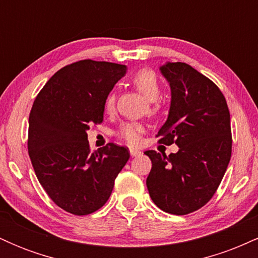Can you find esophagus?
Here are the masks:
<instances>
[{"instance_id":"esophagus-1","label":"esophagus","mask_w":258,"mask_h":258,"mask_svg":"<svg viewBox=\"0 0 258 258\" xmlns=\"http://www.w3.org/2000/svg\"><path fill=\"white\" fill-rule=\"evenodd\" d=\"M130 153H131V156H133V158H137L142 154V152H139L137 149H130Z\"/></svg>"}]
</instances>
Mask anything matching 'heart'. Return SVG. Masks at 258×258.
<instances>
[{"label": "heart", "mask_w": 258, "mask_h": 258, "mask_svg": "<svg viewBox=\"0 0 258 258\" xmlns=\"http://www.w3.org/2000/svg\"><path fill=\"white\" fill-rule=\"evenodd\" d=\"M132 85L138 92H141L148 100V111L150 114H155L159 110V98L161 96V85H160L158 76L153 70L142 69L132 76ZM105 111L111 112L115 108V94L110 93L105 98L104 103ZM144 128L141 123L125 122L117 130V136L121 139L127 142L131 146H137L141 142V135Z\"/></svg>", "instance_id": "b5f03b06"}]
</instances>
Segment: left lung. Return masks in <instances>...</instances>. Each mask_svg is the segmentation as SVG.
<instances>
[{
	"label": "left lung",
	"instance_id": "8db88e82",
	"mask_svg": "<svg viewBox=\"0 0 258 258\" xmlns=\"http://www.w3.org/2000/svg\"><path fill=\"white\" fill-rule=\"evenodd\" d=\"M160 73L170 85L171 104L159 143H176L178 152L144 153L152 160L147 188L159 209L180 216L205 205L226 173L232 155L230 114L220 88L190 65L167 61Z\"/></svg>",
	"mask_w": 258,
	"mask_h": 258
}]
</instances>
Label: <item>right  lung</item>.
<instances>
[{
  "instance_id": "right-lung-1",
  "label": "right lung",
  "mask_w": 258,
  "mask_h": 258,
  "mask_svg": "<svg viewBox=\"0 0 258 258\" xmlns=\"http://www.w3.org/2000/svg\"><path fill=\"white\" fill-rule=\"evenodd\" d=\"M126 65L91 59L67 65L43 86L29 116L28 149L38 182L59 207L84 216L108 201L130 159L114 143L92 153L87 131L100 123L105 98Z\"/></svg>"
}]
</instances>
